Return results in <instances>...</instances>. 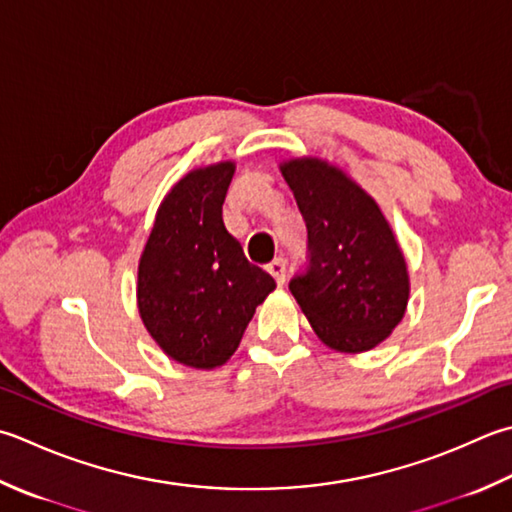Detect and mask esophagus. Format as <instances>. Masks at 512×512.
<instances>
[{
  "instance_id": "obj_1",
  "label": "esophagus",
  "mask_w": 512,
  "mask_h": 512,
  "mask_svg": "<svg viewBox=\"0 0 512 512\" xmlns=\"http://www.w3.org/2000/svg\"><path fill=\"white\" fill-rule=\"evenodd\" d=\"M268 273L275 277V282L282 286L284 282H286V259H282V257H277V259H273V262H270L268 266Z\"/></svg>"
}]
</instances>
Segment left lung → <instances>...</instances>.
Masks as SVG:
<instances>
[{"label": "left lung", "instance_id": "left-lung-1", "mask_svg": "<svg viewBox=\"0 0 512 512\" xmlns=\"http://www.w3.org/2000/svg\"><path fill=\"white\" fill-rule=\"evenodd\" d=\"M282 175L308 228V264L290 279V293L330 348H375L408 304L406 262L393 230L375 199L335 166L290 159Z\"/></svg>", "mask_w": 512, "mask_h": 512}]
</instances>
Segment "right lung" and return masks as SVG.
<instances>
[{
	"label": "right lung",
	"mask_w": 512,
	"mask_h": 512,
	"mask_svg": "<svg viewBox=\"0 0 512 512\" xmlns=\"http://www.w3.org/2000/svg\"><path fill=\"white\" fill-rule=\"evenodd\" d=\"M233 162L197 168L157 210L139 259L137 302L144 326L175 362L222 366L235 353L275 279L250 264L228 233L222 206Z\"/></svg>",
	"instance_id": "right-lung-1"
}]
</instances>
